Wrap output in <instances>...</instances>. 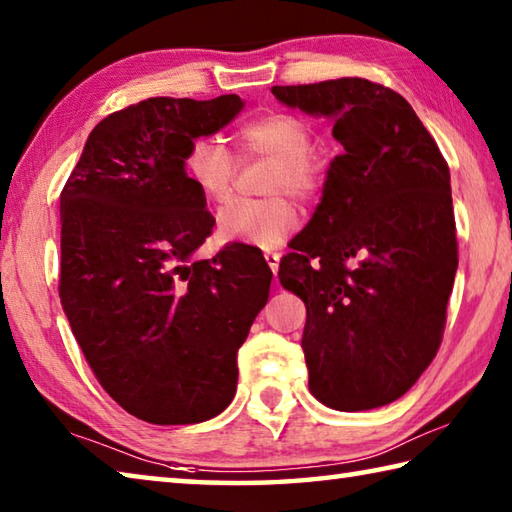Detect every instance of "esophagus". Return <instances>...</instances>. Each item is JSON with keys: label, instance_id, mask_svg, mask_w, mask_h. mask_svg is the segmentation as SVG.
<instances>
[{"label": "esophagus", "instance_id": "34e87169", "mask_svg": "<svg viewBox=\"0 0 512 512\" xmlns=\"http://www.w3.org/2000/svg\"><path fill=\"white\" fill-rule=\"evenodd\" d=\"M268 266H271V271L277 273V268H280V253H273V250H268V253H264Z\"/></svg>", "mask_w": 512, "mask_h": 512}]
</instances>
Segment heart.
Listing matches in <instances>:
<instances>
[{
  "mask_svg": "<svg viewBox=\"0 0 512 512\" xmlns=\"http://www.w3.org/2000/svg\"><path fill=\"white\" fill-rule=\"evenodd\" d=\"M237 146L244 155H264L275 162L266 194H293L314 201L323 192L327 167L311 151V126L291 112H266L237 128ZM183 169L205 201L223 203L232 194L237 164L212 137H196L183 155ZM300 228V214L287 196L266 201H235L219 212L221 237L241 244L275 248Z\"/></svg>",
  "mask_w": 512,
  "mask_h": 512,
  "instance_id": "heart-1",
  "label": "heart"
}]
</instances>
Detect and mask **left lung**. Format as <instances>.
<instances>
[{"mask_svg": "<svg viewBox=\"0 0 512 512\" xmlns=\"http://www.w3.org/2000/svg\"><path fill=\"white\" fill-rule=\"evenodd\" d=\"M271 92L332 117L343 146L277 273L307 307L309 391L336 411L391 404L443 341L458 268L449 167L409 101L384 85L354 76Z\"/></svg>", "mask_w": 512, "mask_h": 512, "instance_id": "8db88e82", "label": "left lung"}]
</instances>
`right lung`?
<instances>
[{"label": "right lung", "mask_w": 512, "mask_h": 512, "mask_svg": "<svg viewBox=\"0 0 512 512\" xmlns=\"http://www.w3.org/2000/svg\"><path fill=\"white\" fill-rule=\"evenodd\" d=\"M237 94L153 97L94 126L60 192V305L112 400L151 424L219 415L237 391V352L271 287L259 248L194 250L214 216L189 183L192 140L230 124Z\"/></svg>", "instance_id": "add662e5"}]
</instances>
